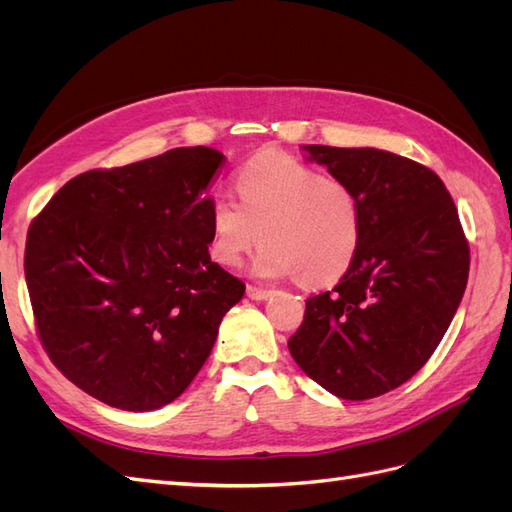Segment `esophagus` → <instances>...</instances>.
Here are the masks:
<instances>
[{
	"label": "esophagus",
	"instance_id": "esophagus-1",
	"mask_svg": "<svg viewBox=\"0 0 512 512\" xmlns=\"http://www.w3.org/2000/svg\"><path fill=\"white\" fill-rule=\"evenodd\" d=\"M247 297L254 301H265L267 297H271V290L260 288V286H247Z\"/></svg>",
	"mask_w": 512,
	"mask_h": 512
}]
</instances>
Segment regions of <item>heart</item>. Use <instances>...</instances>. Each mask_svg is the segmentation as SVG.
I'll return each instance as SVG.
<instances>
[{
	"label": "heart",
	"instance_id": "b5f03b06",
	"mask_svg": "<svg viewBox=\"0 0 512 512\" xmlns=\"http://www.w3.org/2000/svg\"><path fill=\"white\" fill-rule=\"evenodd\" d=\"M237 192L239 203L230 196L211 203V254L222 265L237 267L262 237L260 275H294L303 288H324L352 267L363 241V207L346 179L265 151L241 166Z\"/></svg>",
	"mask_w": 512,
	"mask_h": 512
}]
</instances>
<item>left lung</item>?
<instances>
[{"instance_id":"8db88e82","label":"left lung","mask_w":512,"mask_h":512,"mask_svg":"<svg viewBox=\"0 0 512 512\" xmlns=\"http://www.w3.org/2000/svg\"><path fill=\"white\" fill-rule=\"evenodd\" d=\"M305 149L359 194L363 241L339 284L305 301L288 348L322 389L371 399L408 382L442 342L468 284L470 245L431 168L369 147Z\"/></svg>"}]
</instances>
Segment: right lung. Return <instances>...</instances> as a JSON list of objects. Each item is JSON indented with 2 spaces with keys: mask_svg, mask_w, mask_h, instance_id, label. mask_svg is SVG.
<instances>
[{
  "mask_svg": "<svg viewBox=\"0 0 512 512\" xmlns=\"http://www.w3.org/2000/svg\"><path fill=\"white\" fill-rule=\"evenodd\" d=\"M224 156L177 147L76 175L29 224L25 280L53 365L104 404L147 412L205 365L245 284L211 262Z\"/></svg>",
  "mask_w": 512,
  "mask_h": 512,
  "instance_id": "right-lung-1",
  "label": "right lung"
}]
</instances>
